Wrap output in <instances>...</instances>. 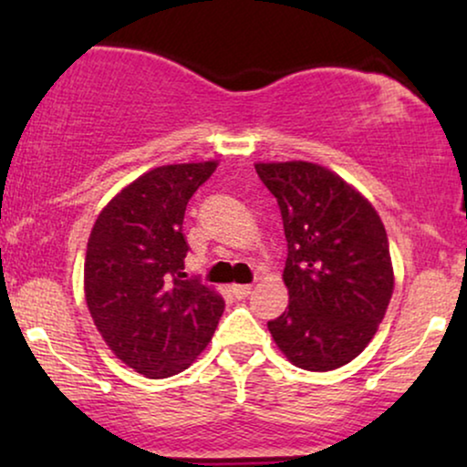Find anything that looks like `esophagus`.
<instances>
[{
    "mask_svg": "<svg viewBox=\"0 0 467 467\" xmlns=\"http://www.w3.org/2000/svg\"><path fill=\"white\" fill-rule=\"evenodd\" d=\"M232 291H234V296L238 297V299H244V297L251 296L253 286H251V285H234Z\"/></svg>",
    "mask_w": 467,
    "mask_h": 467,
    "instance_id": "1",
    "label": "esophagus"
}]
</instances>
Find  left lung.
<instances>
[{"label": "left lung", "instance_id": "obj_1", "mask_svg": "<svg viewBox=\"0 0 467 467\" xmlns=\"http://www.w3.org/2000/svg\"><path fill=\"white\" fill-rule=\"evenodd\" d=\"M286 238L289 306L267 329L293 366L329 372L372 340L393 296L380 216L359 191L308 161L257 163Z\"/></svg>", "mask_w": 467, "mask_h": 467}]
</instances>
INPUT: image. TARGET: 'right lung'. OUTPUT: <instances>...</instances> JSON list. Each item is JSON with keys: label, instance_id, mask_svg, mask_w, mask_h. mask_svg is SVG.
I'll return each mask as SVG.
<instances>
[{"label": "right lung", "instance_id": "add662e5", "mask_svg": "<svg viewBox=\"0 0 467 467\" xmlns=\"http://www.w3.org/2000/svg\"><path fill=\"white\" fill-rule=\"evenodd\" d=\"M214 170L216 161H203L146 171L101 210L88 235L85 296L95 327L149 379L187 369L225 308L219 293L184 274V210Z\"/></svg>", "mask_w": 467, "mask_h": 467}]
</instances>
